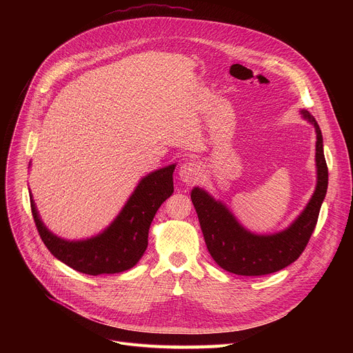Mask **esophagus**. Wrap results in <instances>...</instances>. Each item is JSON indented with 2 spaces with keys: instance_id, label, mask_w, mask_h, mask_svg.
Returning a JSON list of instances; mask_svg holds the SVG:
<instances>
[{
  "instance_id": "34e87169",
  "label": "esophagus",
  "mask_w": 353,
  "mask_h": 353,
  "mask_svg": "<svg viewBox=\"0 0 353 353\" xmlns=\"http://www.w3.org/2000/svg\"><path fill=\"white\" fill-rule=\"evenodd\" d=\"M179 177L185 184H194L201 177V168L195 162H185L179 169Z\"/></svg>"
}]
</instances>
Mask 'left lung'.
<instances>
[{"label": "left lung", "mask_w": 353, "mask_h": 353, "mask_svg": "<svg viewBox=\"0 0 353 353\" xmlns=\"http://www.w3.org/2000/svg\"><path fill=\"white\" fill-rule=\"evenodd\" d=\"M300 114L314 125L317 135V184L306 208L286 229L272 234L250 232L236 219L222 201L215 199L199 187L191 190V201L207 248L215 263L225 271L244 276H260L276 272L294 263L310 240L327 194L328 169L324 158L323 135L316 119L307 110H300Z\"/></svg>", "instance_id": "8db88e82"}]
</instances>
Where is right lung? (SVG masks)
Returning <instances> with one entry per match:
<instances>
[{
	"instance_id": "1",
	"label": "right lung",
	"mask_w": 353,
	"mask_h": 353,
	"mask_svg": "<svg viewBox=\"0 0 353 353\" xmlns=\"http://www.w3.org/2000/svg\"><path fill=\"white\" fill-rule=\"evenodd\" d=\"M174 168L169 165L142 177L116 219L103 232L83 240H65L50 232L30 192L32 215L43 243L57 260L82 274H117L132 268L148 247L157 211L173 194Z\"/></svg>"
}]
</instances>
